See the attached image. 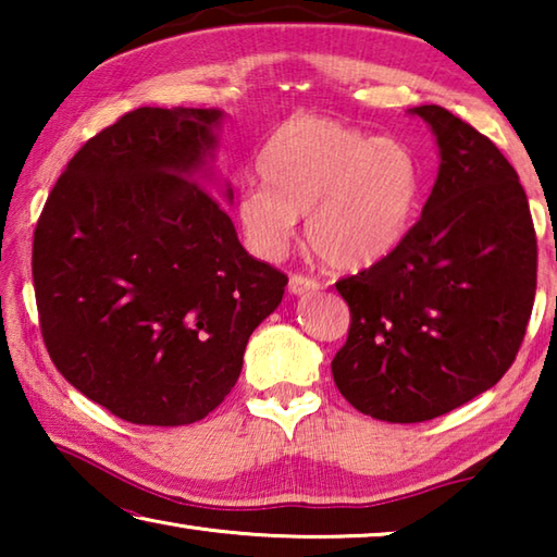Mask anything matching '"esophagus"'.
Masks as SVG:
<instances>
[{"label":"esophagus","instance_id":"1","mask_svg":"<svg viewBox=\"0 0 557 557\" xmlns=\"http://www.w3.org/2000/svg\"><path fill=\"white\" fill-rule=\"evenodd\" d=\"M319 289V282L312 277H305V275H292L289 277V292L292 295H309V292H317Z\"/></svg>","mask_w":557,"mask_h":557}]
</instances>
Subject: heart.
<instances>
[{
	"instance_id": "heart-1",
	"label": "heart",
	"mask_w": 557,
	"mask_h": 557,
	"mask_svg": "<svg viewBox=\"0 0 557 557\" xmlns=\"http://www.w3.org/2000/svg\"><path fill=\"white\" fill-rule=\"evenodd\" d=\"M261 184L243 186L235 219L256 256L277 260L307 215V243L329 268L361 270L398 248L422 199L408 145L324 115H295L258 157Z\"/></svg>"
}]
</instances>
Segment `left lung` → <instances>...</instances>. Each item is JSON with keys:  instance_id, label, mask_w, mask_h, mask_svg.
<instances>
[{"instance_id": "8db88e82", "label": "left lung", "mask_w": 557, "mask_h": 557, "mask_svg": "<svg viewBox=\"0 0 557 557\" xmlns=\"http://www.w3.org/2000/svg\"><path fill=\"white\" fill-rule=\"evenodd\" d=\"M440 172L391 256L336 282L351 309L332 361L336 388L383 422H425L502 381L525 336L539 245L516 169L492 139L440 106Z\"/></svg>"}]
</instances>
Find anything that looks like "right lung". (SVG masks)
Returning <instances> with one entry per match:
<instances>
[{
    "label": "right lung",
    "mask_w": 557,
    "mask_h": 557,
    "mask_svg": "<svg viewBox=\"0 0 557 557\" xmlns=\"http://www.w3.org/2000/svg\"><path fill=\"white\" fill-rule=\"evenodd\" d=\"M219 108H137L88 139L34 233L51 361L135 425H191L238 381L287 277L243 248L213 184ZM233 201V188H221Z\"/></svg>",
    "instance_id": "right-lung-1"
}]
</instances>
